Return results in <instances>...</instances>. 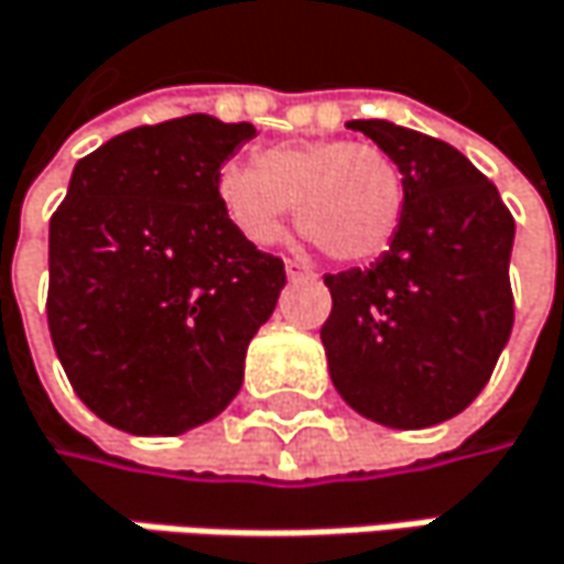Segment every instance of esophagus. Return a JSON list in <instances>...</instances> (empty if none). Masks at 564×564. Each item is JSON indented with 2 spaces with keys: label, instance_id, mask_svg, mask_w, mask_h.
Returning a JSON list of instances; mask_svg holds the SVG:
<instances>
[{
  "label": "esophagus",
  "instance_id": "esophagus-1",
  "mask_svg": "<svg viewBox=\"0 0 564 564\" xmlns=\"http://www.w3.org/2000/svg\"><path fill=\"white\" fill-rule=\"evenodd\" d=\"M283 268H286V278L290 281H303V278H315V271L306 264V261H296V258H286L283 261Z\"/></svg>",
  "mask_w": 564,
  "mask_h": 564
}]
</instances>
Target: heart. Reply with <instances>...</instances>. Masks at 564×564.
Wrapping results in <instances>:
<instances>
[{"mask_svg":"<svg viewBox=\"0 0 564 564\" xmlns=\"http://www.w3.org/2000/svg\"><path fill=\"white\" fill-rule=\"evenodd\" d=\"M216 191L232 226L254 246H274L296 204L300 232L345 264L380 258L405 216L402 165L377 143L271 147L254 165H226Z\"/></svg>","mask_w":564,"mask_h":564,"instance_id":"b5f03b06","label":"heart"}]
</instances>
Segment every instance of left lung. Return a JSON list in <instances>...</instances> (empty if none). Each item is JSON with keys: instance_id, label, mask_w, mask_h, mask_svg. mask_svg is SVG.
Listing matches in <instances>:
<instances>
[{"instance_id": "left-lung-1", "label": "left lung", "mask_w": 564, "mask_h": 564, "mask_svg": "<svg viewBox=\"0 0 564 564\" xmlns=\"http://www.w3.org/2000/svg\"><path fill=\"white\" fill-rule=\"evenodd\" d=\"M395 155L405 216L370 268L325 274L328 373L350 409L386 427L459 414L513 328V216L498 187L444 140L389 120H350Z\"/></svg>"}]
</instances>
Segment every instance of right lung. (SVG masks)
I'll list each match as a JSON object with an SVG mask.
<instances>
[{
    "label": "right lung",
    "instance_id": "obj_1",
    "mask_svg": "<svg viewBox=\"0 0 564 564\" xmlns=\"http://www.w3.org/2000/svg\"><path fill=\"white\" fill-rule=\"evenodd\" d=\"M251 123L187 115L133 127L76 162L51 216L53 348L101 421L184 434L223 412L286 274L219 200Z\"/></svg>",
    "mask_w": 564,
    "mask_h": 564
}]
</instances>
